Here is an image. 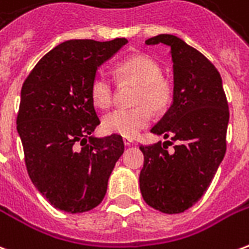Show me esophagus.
Wrapping results in <instances>:
<instances>
[{
    "label": "esophagus",
    "instance_id": "esophagus-1",
    "mask_svg": "<svg viewBox=\"0 0 249 249\" xmlns=\"http://www.w3.org/2000/svg\"><path fill=\"white\" fill-rule=\"evenodd\" d=\"M123 142H124L125 146L130 145V144H133V139H130V137H124L123 139Z\"/></svg>",
    "mask_w": 249,
    "mask_h": 249
}]
</instances>
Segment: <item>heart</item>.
<instances>
[{
    "instance_id": "obj_1",
    "label": "heart",
    "mask_w": 249,
    "mask_h": 249,
    "mask_svg": "<svg viewBox=\"0 0 249 249\" xmlns=\"http://www.w3.org/2000/svg\"><path fill=\"white\" fill-rule=\"evenodd\" d=\"M121 81L137 85L132 109H114L104 116L103 129L109 135L133 137L151 121V110L161 112L171 100V89L161 78V68L151 57L137 54L116 68ZM90 98L97 108L107 109L113 100V87L108 77L97 74L90 82Z\"/></svg>"
}]
</instances>
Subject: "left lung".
I'll return each mask as SVG.
<instances>
[{"label":"left lung","instance_id":"8db88e82","mask_svg":"<svg viewBox=\"0 0 249 249\" xmlns=\"http://www.w3.org/2000/svg\"><path fill=\"white\" fill-rule=\"evenodd\" d=\"M145 44H164L171 49L172 104L151 132L171 137L176 145L172 153L161 142L140 146L144 153L140 191L152 208L180 213L201 198L224 159L228 103L217 69L185 41L159 35Z\"/></svg>","mask_w":249,"mask_h":249}]
</instances>
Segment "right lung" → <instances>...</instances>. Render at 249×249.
Masks as SVG:
<instances>
[{
    "label": "right lung",
    "instance_id": "1",
    "mask_svg": "<svg viewBox=\"0 0 249 249\" xmlns=\"http://www.w3.org/2000/svg\"><path fill=\"white\" fill-rule=\"evenodd\" d=\"M125 44V38L65 41L37 62L21 89L17 132L29 178L54 208L68 213L103 201L124 152L121 136L92 135L100 119L90 82Z\"/></svg>",
    "mask_w": 249,
    "mask_h": 249
}]
</instances>
